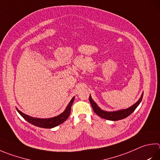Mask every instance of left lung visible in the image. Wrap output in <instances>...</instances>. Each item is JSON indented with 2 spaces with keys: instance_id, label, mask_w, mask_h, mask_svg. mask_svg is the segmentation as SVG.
Segmentation results:
<instances>
[{
  "instance_id": "left-lung-1",
  "label": "left lung",
  "mask_w": 160,
  "mask_h": 160,
  "mask_svg": "<svg viewBox=\"0 0 160 160\" xmlns=\"http://www.w3.org/2000/svg\"><path fill=\"white\" fill-rule=\"evenodd\" d=\"M143 94H142L141 98H139L137 102L133 104V106L129 107V108L127 109H124V110H118V111H112V112H108V111H105V110H101L99 107L97 106V104L93 101V99L91 97V95L89 96V102L92 105L93 110H94V112L96 113V114H97L101 118L106 119V120L117 121V120H122V119L126 118L127 117H128L129 115L132 114V113L134 111L135 109L137 108L138 106L141 102L142 98H143Z\"/></svg>"
}]
</instances>
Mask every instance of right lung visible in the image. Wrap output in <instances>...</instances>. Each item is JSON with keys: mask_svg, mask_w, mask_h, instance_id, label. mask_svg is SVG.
Here are the masks:
<instances>
[{"mask_svg": "<svg viewBox=\"0 0 160 160\" xmlns=\"http://www.w3.org/2000/svg\"><path fill=\"white\" fill-rule=\"evenodd\" d=\"M74 99H75V97L72 98L71 101L69 102L68 105L67 106V107H66V110L62 113H61L60 115L56 116V117L50 118L48 119H42V118H36L31 117L29 115H27L24 114V113H23L17 108L16 109L17 110V112H18L19 114L22 116L23 118L27 120L28 122L31 123V124H33V125L36 127H41V128L51 129V128H53V127L59 125L60 124L63 123V122L67 120L68 116L70 115L71 106L72 103H73Z\"/></svg>", "mask_w": 160, "mask_h": 160, "instance_id": "1", "label": "right lung"}]
</instances>
